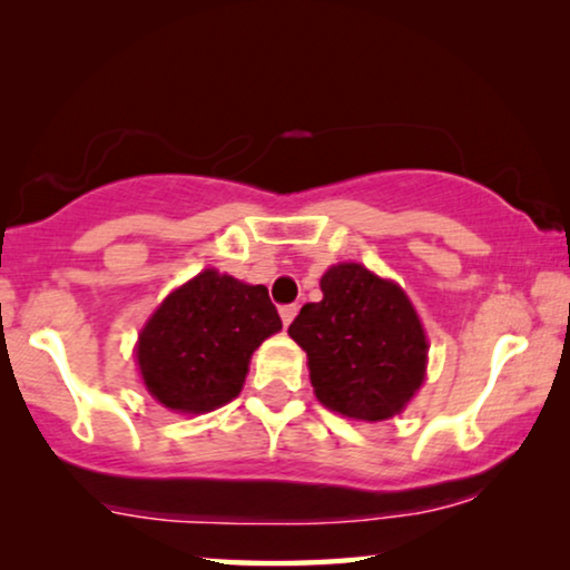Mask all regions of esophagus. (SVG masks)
I'll use <instances>...</instances> for the list:
<instances>
[{
    "label": "esophagus",
    "instance_id": "34e87169",
    "mask_svg": "<svg viewBox=\"0 0 570 570\" xmlns=\"http://www.w3.org/2000/svg\"><path fill=\"white\" fill-rule=\"evenodd\" d=\"M295 314H298V308H295V306H283V308H279V318H283L285 326L293 322Z\"/></svg>",
    "mask_w": 570,
    "mask_h": 570
}]
</instances>
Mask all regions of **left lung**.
Here are the masks:
<instances>
[{
    "label": "left lung",
    "mask_w": 570,
    "mask_h": 570,
    "mask_svg": "<svg viewBox=\"0 0 570 570\" xmlns=\"http://www.w3.org/2000/svg\"><path fill=\"white\" fill-rule=\"evenodd\" d=\"M322 293L287 330L306 350L316 400L365 423L400 415L425 379L428 340L415 306L400 285L355 262L326 269Z\"/></svg>",
    "instance_id": "obj_1"
}]
</instances>
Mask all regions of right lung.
Segmentation results:
<instances>
[{"label":"right lung","instance_id":"add662e5","mask_svg":"<svg viewBox=\"0 0 570 570\" xmlns=\"http://www.w3.org/2000/svg\"><path fill=\"white\" fill-rule=\"evenodd\" d=\"M279 330L267 287L205 269L147 318L139 373L163 407L202 415L236 400L254 350Z\"/></svg>","mask_w":570,"mask_h":570}]
</instances>
